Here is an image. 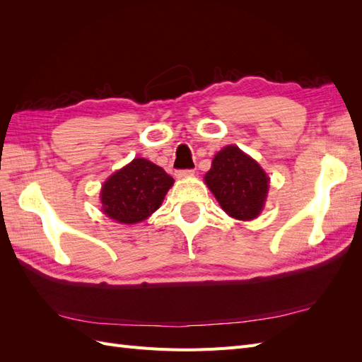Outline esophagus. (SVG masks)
I'll use <instances>...</instances> for the list:
<instances>
[{"mask_svg":"<svg viewBox=\"0 0 362 362\" xmlns=\"http://www.w3.org/2000/svg\"><path fill=\"white\" fill-rule=\"evenodd\" d=\"M194 175V170L193 169H181V170H177V178H189V177H193Z\"/></svg>","mask_w":362,"mask_h":362,"instance_id":"34e87169","label":"esophagus"}]
</instances>
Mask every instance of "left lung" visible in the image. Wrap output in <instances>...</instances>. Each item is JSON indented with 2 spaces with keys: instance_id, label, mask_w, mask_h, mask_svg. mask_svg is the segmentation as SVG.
I'll use <instances>...</instances> for the list:
<instances>
[{
  "instance_id": "8db88e82",
  "label": "left lung",
  "mask_w": 362,
  "mask_h": 362,
  "mask_svg": "<svg viewBox=\"0 0 362 362\" xmlns=\"http://www.w3.org/2000/svg\"><path fill=\"white\" fill-rule=\"evenodd\" d=\"M205 182L223 210L240 221H250L261 213L269 190L264 170L237 146L217 152Z\"/></svg>"
}]
</instances>
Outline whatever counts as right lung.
<instances>
[{"instance_id": "add662e5", "label": "right lung", "mask_w": 362, "mask_h": 362, "mask_svg": "<svg viewBox=\"0 0 362 362\" xmlns=\"http://www.w3.org/2000/svg\"><path fill=\"white\" fill-rule=\"evenodd\" d=\"M172 184L173 178L157 164L134 158L103 185L104 213L120 223L145 221L161 205Z\"/></svg>"}]
</instances>
